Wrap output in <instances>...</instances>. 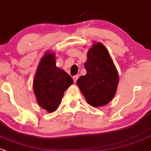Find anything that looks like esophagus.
<instances>
[{
	"label": "esophagus",
	"mask_w": 151,
	"mask_h": 151,
	"mask_svg": "<svg viewBox=\"0 0 151 151\" xmlns=\"http://www.w3.org/2000/svg\"><path fill=\"white\" fill-rule=\"evenodd\" d=\"M78 78H79V74L74 76V77H73V80H74V83H76V82H77V80L78 79Z\"/></svg>",
	"instance_id": "1"
}]
</instances>
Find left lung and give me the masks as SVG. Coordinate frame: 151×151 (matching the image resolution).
Returning <instances> with one entry per match:
<instances>
[{
  "label": "left lung",
  "instance_id": "obj_1",
  "mask_svg": "<svg viewBox=\"0 0 151 151\" xmlns=\"http://www.w3.org/2000/svg\"><path fill=\"white\" fill-rule=\"evenodd\" d=\"M84 63L86 74L77 79V84L90 105L102 106L116 94L119 81L117 70L108 51L100 42L93 45Z\"/></svg>",
  "mask_w": 151,
  "mask_h": 151
}]
</instances>
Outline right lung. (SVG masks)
I'll use <instances>...</instances> for the list:
<instances>
[{
	"label": "right lung",
	"instance_id": "1",
	"mask_svg": "<svg viewBox=\"0 0 151 151\" xmlns=\"http://www.w3.org/2000/svg\"><path fill=\"white\" fill-rule=\"evenodd\" d=\"M73 79L56 65L54 53L42 57L33 81V91L39 105L50 113L56 110L65 90Z\"/></svg>",
	"mask_w": 151,
	"mask_h": 151
}]
</instances>
